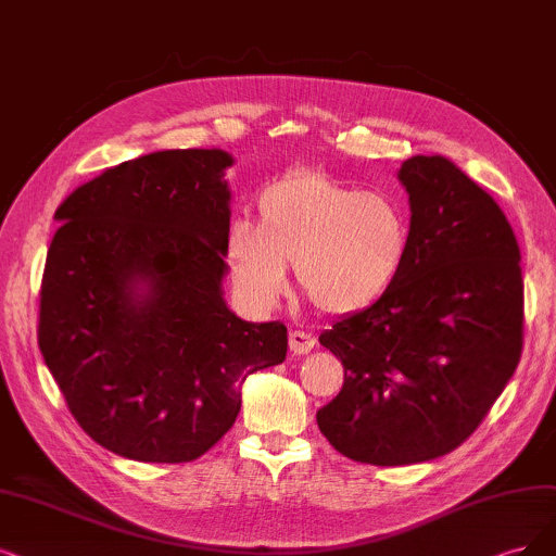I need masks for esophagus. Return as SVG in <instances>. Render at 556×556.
I'll return each mask as SVG.
<instances>
[{"label":"esophagus","instance_id":"34e87169","mask_svg":"<svg viewBox=\"0 0 556 556\" xmlns=\"http://www.w3.org/2000/svg\"><path fill=\"white\" fill-rule=\"evenodd\" d=\"M314 345H316L314 334H306V332H302V330H293V332L289 334V348H291L293 355H306V353L312 351Z\"/></svg>","mask_w":556,"mask_h":556}]
</instances>
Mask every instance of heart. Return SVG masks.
I'll return each instance as SVG.
<instances>
[{
	"mask_svg": "<svg viewBox=\"0 0 556 556\" xmlns=\"http://www.w3.org/2000/svg\"><path fill=\"white\" fill-rule=\"evenodd\" d=\"M256 208L258 224L236 219L224 240L233 289L256 314L289 289V263L323 312H359L394 289L413 252V219L399 197L318 169L265 185Z\"/></svg>",
	"mask_w": 556,
	"mask_h": 556,
	"instance_id": "heart-1",
	"label": "heart"
}]
</instances>
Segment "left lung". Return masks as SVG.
Segmentation results:
<instances>
[{
	"label": "left lung",
	"instance_id": "8db88e82",
	"mask_svg": "<svg viewBox=\"0 0 556 556\" xmlns=\"http://www.w3.org/2000/svg\"><path fill=\"white\" fill-rule=\"evenodd\" d=\"M413 252L394 289L318 341L343 364L316 413L345 458L396 467L463 444L522 353L520 247L497 201L442 155L401 164Z\"/></svg>",
	"mask_w": 556,
	"mask_h": 556
}]
</instances>
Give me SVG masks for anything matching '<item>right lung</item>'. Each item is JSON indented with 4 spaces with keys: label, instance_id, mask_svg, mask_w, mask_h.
Segmentation results:
<instances>
[{
    "label": "right lung",
    "instance_id": "obj_1",
    "mask_svg": "<svg viewBox=\"0 0 556 556\" xmlns=\"http://www.w3.org/2000/svg\"><path fill=\"white\" fill-rule=\"evenodd\" d=\"M231 164L222 149L149 153L54 213L38 345L77 424L116 456H203L247 376L286 359L283 323H247L224 300Z\"/></svg>",
    "mask_w": 556,
    "mask_h": 556
}]
</instances>
